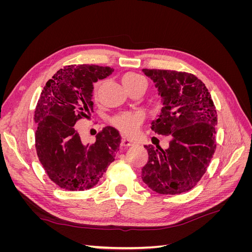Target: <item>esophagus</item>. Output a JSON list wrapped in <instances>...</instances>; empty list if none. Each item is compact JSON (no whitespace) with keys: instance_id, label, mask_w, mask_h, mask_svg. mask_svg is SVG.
Segmentation results:
<instances>
[{"instance_id":"34e87169","label":"esophagus","mask_w":252,"mask_h":252,"mask_svg":"<svg viewBox=\"0 0 252 252\" xmlns=\"http://www.w3.org/2000/svg\"><path fill=\"white\" fill-rule=\"evenodd\" d=\"M134 142L129 140V139H126V138H123L121 141V146L122 147H129V146H134Z\"/></svg>"}]
</instances>
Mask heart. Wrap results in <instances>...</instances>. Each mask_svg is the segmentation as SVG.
Returning <instances> with one entry per match:
<instances>
[{"label":"heart","mask_w":252,"mask_h":252,"mask_svg":"<svg viewBox=\"0 0 252 252\" xmlns=\"http://www.w3.org/2000/svg\"><path fill=\"white\" fill-rule=\"evenodd\" d=\"M122 81H123V84L126 88L134 86L136 84H140V83L146 84V81H145V79L142 77V75L132 73V72L126 73L123 77V79H122ZM101 85H102L101 82H97L94 85V97H97L98 93H100ZM142 122H143V116L140 112L122 113V114H119V116H116L111 120V123L114 126H116L118 129H120V130L124 134H128V135L133 134L136 130H138V128L142 124Z\"/></svg>","instance_id":"obj_1"}]
</instances>
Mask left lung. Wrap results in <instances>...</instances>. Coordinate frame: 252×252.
<instances>
[{"label": "left lung", "instance_id": "left-lung-1", "mask_svg": "<svg viewBox=\"0 0 252 252\" xmlns=\"http://www.w3.org/2000/svg\"><path fill=\"white\" fill-rule=\"evenodd\" d=\"M154 81L163 107L151 129L169 135V147L146 146L148 162L143 182L159 194H180L192 189L216 151L217 110L208 89L195 75L162 69H142Z\"/></svg>", "mask_w": 252, "mask_h": 252}]
</instances>
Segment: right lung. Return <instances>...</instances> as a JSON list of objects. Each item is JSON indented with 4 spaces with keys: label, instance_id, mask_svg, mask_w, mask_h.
Listing matches in <instances>:
<instances>
[{
    "label": "right lung",
    "instance_id": "right-lung-1",
    "mask_svg": "<svg viewBox=\"0 0 252 252\" xmlns=\"http://www.w3.org/2000/svg\"><path fill=\"white\" fill-rule=\"evenodd\" d=\"M112 72V68L97 65L66 66L46 83L37 101L36 154L49 179L61 188H93L114 161L121 143L117 129L105 127L94 144H84L74 126L94 112V83Z\"/></svg>",
    "mask_w": 252,
    "mask_h": 252
}]
</instances>
